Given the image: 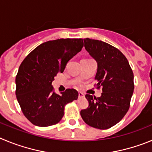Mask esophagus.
Instances as JSON below:
<instances>
[{
  "label": "esophagus",
  "mask_w": 152,
  "mask_h": 152,
  "mask_svg": "<svg viewBox=\"0 0 152 152\" xmlns=\"http://www.w3.org/2000/svg\"><path fill=\"white\" fill-rule=\"evenodd\" d=\"M84 97H85V95H83V93H82V92H79V98H84Z\"/></svg>",
  "instance_id": "34e87169"
}]
</instances>
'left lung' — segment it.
Segmentation results:
<instances>
[{
    "label": "left lung",
    "instance_id": "1",
    "mask_svg": "<svg viewBox=\"0 0 152 152\" xmlns=\"http://www.w3.org/2000/svg\"><path fill=\"white\" fill-rule=\"evenodd\" d=\"M84 46L98 64L95 80L102 86L101 97L86 94L88 107L80 114L86 124L106 129L124 118L133 94V73L125 56L116 48L102 41L84 39Z\"/></svg>",
    "mask_w": 152,
    "mask_h": 152
}]
</instances>
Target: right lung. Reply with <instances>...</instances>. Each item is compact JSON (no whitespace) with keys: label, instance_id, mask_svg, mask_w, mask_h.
Returning <instances> with one entry per match:
<instances>
[{"label":"right lung","instance_id":"obj_1","mask_svg":"<svg viewBox=\"0 0 152 152\" xmlns=\"http://www.w3.org/2000/svg\"><path fill=\"white\" fill-rule=\"evenodd\" d=\"M83 47L82 39L48 41L35 48L20 64L16 76V98L32 124L45 127L59 123L65 105L77 100L76 90L68 88L57 95L51 83Z\"/></svg>","mask_w":152,"mask_h":152}]
</instances>
